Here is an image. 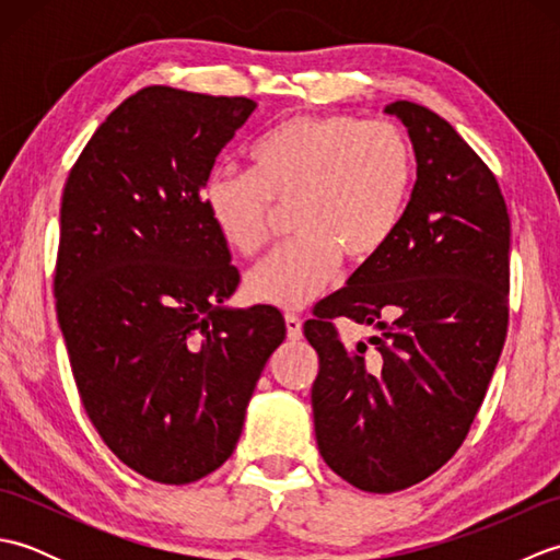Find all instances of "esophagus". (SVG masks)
Instances as JSON below:
<instances>
[{"mask_svg":"<svg viewBox=\"0 0 560 560\" xmlns=\"http://www.w3.org/2000/svg\"><path fill=\"white\" fill-rule=\"evenodd\" d=\"M287 331H289V339H293V341H299V339H303V323H301V317L299 315H293V313H287Z\"/></svg>","mask_w":560,"mask_h":560,"instance_id":"34e87169","label":"esophagus"}]
</instances>
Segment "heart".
<instances>
[{"label": "heart", "mask_w": 560, "mask_h": 560, "mask_svg": "<svg viewBox=\"0 0 560 560\" xmlns=\"http://www.w3.org/2000/svg\"><path fill=\"white\" fill-rule=\"evenodd\" d=\"M253 171L219 168L201 185V209L237 255L267 243L277 209L293 211V243L247 273L249 299L299 311L327 291L341 257L361 265L395 235L411 183L401 129L361 117L295 115L249 151Z\"/></svg>", "instance_id": "heart-1"}]
</instances>
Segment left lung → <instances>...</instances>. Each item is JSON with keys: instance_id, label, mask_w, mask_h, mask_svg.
<instances>
[{"instance_id": "obj_1", "label": "left lung", "mask_w": 560, "mask_h": 560, "mask_svg": "<svg viewBox=\"0 0 560 560\" xmlns=\"http://www.w3.org/2000/svg\"><path fill=\"white\" fill-rule=\"evenodd\" d=\"M407 127L416 183L383 253L315 307L319 455L361 491L395 493L455 455L489 389L508 329L510 217L493 173L419 103L385 108ZM381 329L343 348L330 319Z\"/></svg>"}]
</instances>
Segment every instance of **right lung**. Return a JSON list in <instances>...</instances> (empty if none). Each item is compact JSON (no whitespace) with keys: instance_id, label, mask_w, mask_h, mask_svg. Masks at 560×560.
<instances>
[{"instance_id":"add662e5","label":"right lung","mask_w":560,"mask_h":560,"mask_svg":"<svg viewBox=\"0 0 560 560\" xmlns=\"http://www.w3.org/2000/svg\"><path fill=\"white\" fill-rule=\"evenodd\" d=\"M257 103L149 86L105 117L69 173L55 299L91 423L159 483L233 455L245 409L287 339L277 307H231L241 273L201 185Z\"/></svg>"}]
</instances>
